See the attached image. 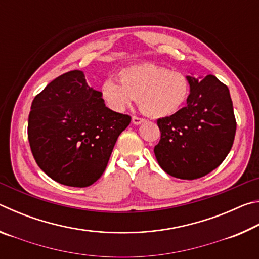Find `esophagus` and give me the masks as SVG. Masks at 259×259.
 Instances as JSON below:
<instances>
[{
  "mask_svg": "<svg viewBox=\"0 0 259 259\" xmlns=\"http://www.w3.org/2000/svg\"><path fill=\"white\" fill-rule=\"evenodd\" d=\"M145 121V119H143V117H139V116H133V123L138 125L140 123H143V122Z\"/></svg>",
  "mask_w": 259,
  "mask_h": 259,
  "instance_id": "obj_1",
  "label": "esophagus"
}]
</instances>
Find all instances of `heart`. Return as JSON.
<instances>
[{"instance_id":"1","label":"heart","mask_w":259,"mask_h":259,"mask_svg":"<svg viewBox=\"0 0 259 259\" xmlns=\"http://www.w3.org/2000/svg\"><path fill=\"white\" fill-rule=\"evenodd\" d=\"M120 82L108 77L102 85V97L115 112H123L137 98L142 111L153 117L172 115L187 102L191 82L185 73L151 63L122 68Z\"/></svg>"}]
</instances>
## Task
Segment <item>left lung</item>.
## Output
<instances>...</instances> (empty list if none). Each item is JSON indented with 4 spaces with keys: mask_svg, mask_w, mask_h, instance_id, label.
<instances>
[{
    "mask_svg": "<svg viewBox=\"0 0 259 259\" xmlns=\"http://www.w3.org/2000/svg\"><path fill=\"white\" fill-rule=\"evenodd\" d=\"M187 105L157 120L161 139L154 147L157 162L170 176L203 177L225 160L234 142L236 121L230 90L216 76H188Z\"/></svg>",
    "mask_w": 259,
    "mask_h": 259,
    "instance_id": "obj_1",
    "label": "left lung"
}]
</instances>
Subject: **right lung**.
<instances>
[{"mask_svg": "<svg viewBox=\"0 0 259 259\" xmlns=\"http://www.w3.org/2000/svg\"><path fill=\"white\" fill-rule=\"evenodd\" d=\"M131 116L105 106L102 93L88 85L82 71L56 77L35 96L28 142L37 165L63 185L87 187L106 169Z\"/></svg>", "mask_w": 259, "mask_h": 259, "instance_id": "add662e5", "label": "right lung"}]
</instances>
